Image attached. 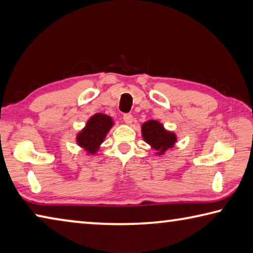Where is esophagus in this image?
<instances>
[{
  "mask_svg": "<svg viewBox=\"0 0 253 253\" xmlns=\"http://www.w3.org/2000/svg\"><path fill=\"white\" fill-rule=\"evenodd\" d=\"M134 121V117H132L131 114H125L124 115V122H125L127 125H130V124Z\"/></svg>",
  "mask_w": 253,
  "mask_h": 253,
  "instance_id": "34e87169",
  "label": "esophagus"
}]
</instances>
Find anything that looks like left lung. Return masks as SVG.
<instances>
[{
	"label": "left lung",
	"mask_w": 253,
	"mask_h": 253,
	"mask_svg": "<svg viewBox=\"0 0 253 253\" xmlns=\"http://www.w3.org/2000/svg\"><path fill=\"white\" fill-rule=\"evenodd\" d=\"M142 132L145 142L151 145L154 149L160 151L161 154L169 148H172L176 142L175 134L165 130L162 124L156 121H148L143 124Z\"/></svg>",
	"instance_id": "1"
}]
</instances>
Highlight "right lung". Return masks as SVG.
Wrapping results in <instances>:
<instances>
[{"label":"right lung","mask_w":253,"mask_h":253,"mask_svg":"<svg viewBox=\"0 0 253 253\" xmlns=\"http://www.w3.org/2000/svg\"><path fill=\"white\" fill-rule=\"evenodd\" d=\"M113 125L114 122L109 116H106L104 114L93 115L85 127L77 136V143L87 152L95 154Z\"/></svg>","instance_id":"1"}]
</instances>
